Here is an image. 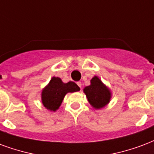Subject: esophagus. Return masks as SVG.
<instances>
[{"mask_svg": "<svg viewBox=\"0 0 154 154\" xmlns=\"http://www.w3.org/2000/svg\"><path fill=\"white\" fill-rule=\"evenodd\" d=\"M77 86H79L80 88H82V82H77Z\"/></svg>", "mask_w": 154, "mask_h": 154, "instance_id": "34e87169", "label": "esophagus"}]
</instances>
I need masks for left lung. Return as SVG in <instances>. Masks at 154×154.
<instances>
[{
  "label": "left lung",
  "instance_id": "8db88e82",
  "mask_svg": "<svg viewBox=\"0 0 154 154\" xmlns=\"http://www.w3.org/2000/svg\"><path fill=\"white\" fill-rule=\"evenodd\" d=\"M90 104L94 109H100L108 105L112 98L110 89L103 84L98 76L91 80V85L83 89Z\"/></svg>",
  "mask_w": 154,
  "mask_h": 154
}]
</instances>
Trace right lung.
<instances>
[{
  "instance_id": "right-lung-1",
  "label": "right lung",
  "mask_w": 154,
  "mask_h": 154,
  "mask_svg": "<svg viewBox=\"0 0 154 154\" xmlns=\"http://www.w3.org/2000/svg\"><path fill=\"white\" fill-rule=\"evenodd\" d=\"M79 91V86L73 82L64 83L60 77H53L50 82L42 89V103L47 110L55 112L60 107L66 94Z\"/></svg>"
}]
</instances>
